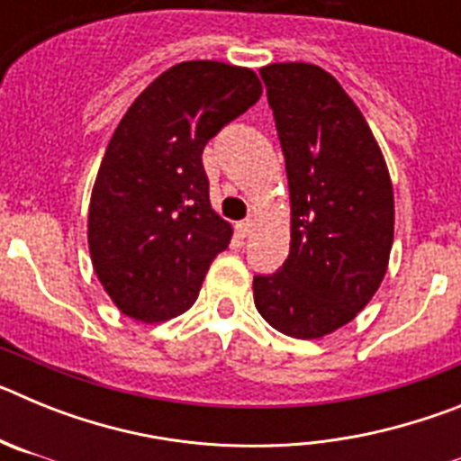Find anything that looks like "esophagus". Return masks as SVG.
<instances>
[{
  "instance_id": "1",
  "label": "esophagus",
  "mask_w": 461,
  "mask_h": 461,
  "mask_svg": "<svg viewBox=\"0 0 461 461\" xmlns=\"http://www.w3.org/2000/svg\"><path fill=\"white\" fill-rule=\"evenodd\" d=\"M235 230H238L240 238H247V235L254 230V219H244V221L235 223Z\"/></svg>"
}]
</instances>
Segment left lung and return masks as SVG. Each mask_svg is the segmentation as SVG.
Returning <instances> with one entry per match:
<instances>
[{
	"label": "left lung",
	"instance_id": "8db88e82",
	"mask_svg": "<svg viewBox=\"0 0 461 461\" xmlns=\"http://www.w3.org/2000/svg\"><path fill=\"white\" fill-rule=\"evenodd\" d=\"M291 191V251L254 276V303L275 330L319 339L353 321L388 270L394 195L360 108L328 71L304 62L260 68Z\"/></svg>",
	"mask_w": 461,
	"mask_h": 461
}]
</instances>
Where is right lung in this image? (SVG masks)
Segmentation results:
<instances>
[{
  "label": "right lung",
  "mask_w": 461,
  "mask_h": 461,
  "mask_svg": "<svg viewBox=\"0 0 461 461\" xmlns=\"http://www.w3.org/2000/svg\"><path fill=\"white\" fill-rule=\"evenodd\" d=\"M260 94L251 68L195 59L161 73L126 110L87 221L94 272L122 313L161 323L195 303L233 235L210 205L203 149Z\"/></svg>",
  "instance_id": "obj_1"
}]
</instances>
